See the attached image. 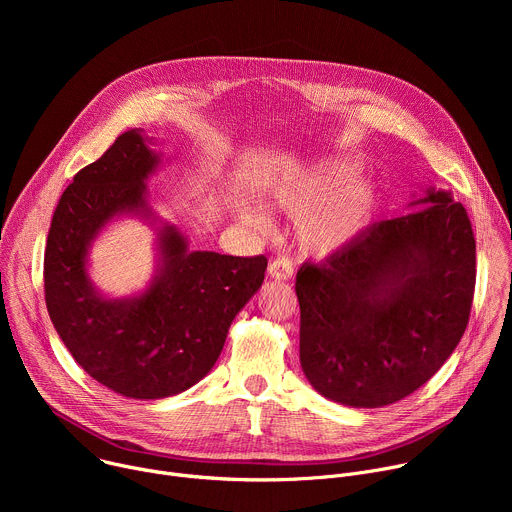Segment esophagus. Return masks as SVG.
<instances>
[{
  "label": "esophagus",
  "mask_w": 512,
  "mask_h": 512,
  "mask_svg": "<svg viewBox=\"0 0 512 512\" xmlns=\"http://www.w3.org/2000/svg\"><path fill=\"white\" fill-rule=\"evenodd\" d=\"M269 275L275 277V279H289L291 275H294V267H291V261L285 259V257H277L269 263Z\"/></svg>",
  "instance_id": "esophagus-1"
}]
</instances>
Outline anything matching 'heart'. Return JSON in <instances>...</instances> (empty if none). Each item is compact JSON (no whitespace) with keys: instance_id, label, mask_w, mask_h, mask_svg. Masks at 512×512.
<instances>
[{"instance_id":"obj_1","label":"heart","mask_w":512,"mask_h":512,"mask_svg":"<svg viewBox=\"0 0 512 512\" xmlns=\"http://www.w3.org/2000/svg\"><path fill=\"white\" fill-rule=\"evenodd\" d=\"M350 160H322L285 172L273 186L275 204L298 218V239L312 253H330L369 225L377 208L379 190L371 178L357 176ZM257 229H267L269 218L259 206L243 214Z\"/></svg>"}]
</instances>
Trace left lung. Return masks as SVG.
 Instances as JSON below:
<instances>
[{"instance_id": "1", "label": "left lung", "mask_w": 512, "mask_h": 512, "mask_svg": "<svg viewBox=\"0 0 512 512\" xmlns=\"http://www.w3.org/2000/svg\"><path fill=\"white\" fill-rule=\"evenodd\" d=\"M423 208L362 229L296 275L300 362L342 405L383 407L417 391L468 326L476 241L466 208L429 188Z\"/></svg>"}]
</instances>
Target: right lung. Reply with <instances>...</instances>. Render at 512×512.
Instances as JSON below:
<instances>
[{
  "label": "right lung",
  "mask_w": 512,
  "mask_h": 512,
  "mask_svg": "<svg viewBox=\"0 0 512 512\" xmlns=\"http://www.w3.org/2000/svg\"><path fill=\"white\" fill-rule=\"evenodd\" d=\"M135 127L62 192L44 251L50 320L68 352L101 385L131 399H164L196 385L221 356L229 328L265 279L267 259L190 251L174 227L158 235L162 265L137 298L107 300L87 275V251L113 216H150L145 178L160 164Z\"/></svg>",
  "instance_id": "1"
}]
</instances>
